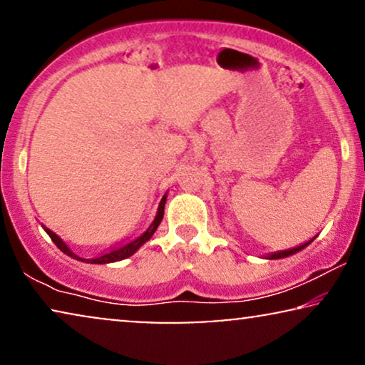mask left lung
<instances>
[{
    "label": "left lung",
    "instance_id": "left-lung-1",
    "mask_svg": "<svg viewBox=\"0 0 365 365\" xmlns=\"http://www.w3.org/2000/svg\"><path fill=\"white\" fill-rule=\"evenodd\" d=\"M317 236H314V237H311L309 239L307 242H304V244H299V246H296V247H291V249H284V251H277V252H271V254H267L266 256V259H282V257H287V256H292V254H296V252H299V251H302L304 247H307L309 244H311L314 239H316Z\"/></svg>",
    "mask_w": 365,
    "mask_h": 365
}]
</instances>
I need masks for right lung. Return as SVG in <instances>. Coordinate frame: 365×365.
Here are the masks:
<instances>
[{
	"label": "right lung",
	"instance_id": "add662e5",
	"mask_svg": "<svg viewBox=\"0 0 365 365\" xmlns=\"http://www.w3.org/2000/svg\"><path fill=\"white\" fill-rule=\"evenodd\" d=\"M166 199H168V192L164 194V196L161 197V201H159V206H158V212H156V216H154L153 222L149 224L146 231H144L143 234H139L138 237L131 239V241L124 242L123 246H116V247L109 249V251H106L104 254H101V256L93 257V259H84V257H79L78 254H74V252L71 251V249H69L68 244L64 242L63 239L59 237L56 232H53L51 229H48L46 226H43V224H41V226H43L44 231L48 232V236L51 237V241H53L54 244H56V246H58L59 249H61V251H63L64 254H66V256L73 257V259H76V261L88 262V264H109V262H118V261H123V259H128L129 256H133V254L136 252L138 249L143 246V244H146V242L149 241V239L153 237V234L156 232V229L159 227V224H161L163 217H164V204H166Z\"/></svg>",
	"mask_w": 365,
	"mask_h": 365
}]
</instances>
